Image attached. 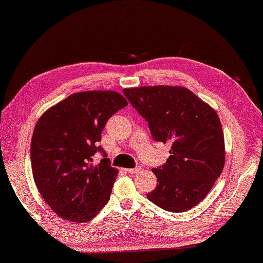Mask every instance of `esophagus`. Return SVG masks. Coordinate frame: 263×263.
<instances>
[{"instance_id": "obj_1", "label": "esophagus", "mask_w": 263, "mask_h": 263, "mask_svg": "<svg viewBox=\"0 0 263 263\" xmlns=\"http://www.w3.org/2000/svg\"><path fill=\"white\" fill-rule=\"evenodd\" d=\"M140 171H141L140 167H136V168H128L127 173H130V174H137V173H139Z\"/></svg>"}]
</instances>
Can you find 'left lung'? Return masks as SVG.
I'll list each match as a JSON object with an SVG mask.
<instances>
[{"mask_svg": "<svg viewBox=\"0 0 263 263\" xmlns=\"http://www.w3.org/2000/svg\"><path fill=\"white\" fill-rule=\"evenodd\" d=\"M123 93L155 140L172 144L166 163L153 168L157 186L147 198L171 212L193 208L224 170V133L216 110L184 87L126 88Z\"/></svg>", "mask_w": 263, "mask_h": 263, "instance_id": "obj_1", "label": "left lung"}]
</instances>
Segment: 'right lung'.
I'll return each mask as SVG.
<instances>
[{
	"label": "right lung",
	"mask_w": 263,
	"mask_h": 263,
	"mask_svg": "<svg viewBox=\"0 0 263 263\" xmlns=\"http://www.w3.org/2000/svg\"><path fill=\"white\" fill-rule=\"evenodd\" d=\"M127 106L116 91H82L47 109L32 133V176L43 199L63 219L86 222L110 198L119 171L98 146L109 117ZM104 156L98 165L93 155Z\"/></svg>",
	"instance_id": "add662e5"
}]
</instances>
